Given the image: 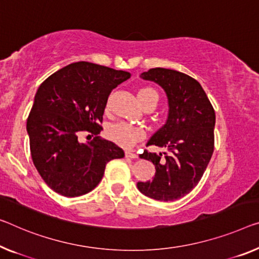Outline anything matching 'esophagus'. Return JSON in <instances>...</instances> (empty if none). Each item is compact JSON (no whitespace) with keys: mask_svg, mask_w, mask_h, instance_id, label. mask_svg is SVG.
Listing matches in <instances>:
<instances>
[{"mask_svg":"<svg viewBox=\"0 0 259 259\" xmlns=\"http://www.w3.org/2000/svg\"><path fill=\"white\" fill-rule=\"evenodd\" d=\"M125 156L128 157V158H137L138 155L135 154V153H133V152H131V150H126V152H125Z\"/></svg>","mask_w":259,"mask_h":259,"instance_id":"esophagus-1","label":"esophagus"}]
</instances>
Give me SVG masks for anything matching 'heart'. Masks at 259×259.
I'll list each match as a JSON object with an SVG mask.
<instances>
[{
	"label": "heart",
	"instance_id": "b5f03b06",
	"mask_svg": "<svg viewBox=\"0 0 259 259\" xmlns=\"http://www.w3.org/2000/svg\"><path fill=\"white\" fill-rule=\"evenodd\" d=\"M138 98L143 107L149 105L155 106L157 102V93L149 87H143L138 90ZM106 134L111 141L125 148H132L138 142L145 139V132L142 128L124 121L111 125L107 128Z\"/></svg>",
	"mask_w": 259,
	"mask_h": 259
}]
</instances>
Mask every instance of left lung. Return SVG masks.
I'll return each mask as SVG.
<instances>
[{"instance_id": "8db88e82", "label": "left lung", "mask_w": 259, "mask_h": 259, "mask_svg": "<svg viewBox=\"0 0 259 259\" xmlns=\"http://www.w3.org/2000/svg\"><path fill=\"white\" fill-rule=\"evenodd\" d=\"M156 82L169 99L166 124L155 133L147 146L166 147L169 153H150L141 158L156 169L152 181L139 182L138 189L147 197L174 201L190 193L201 180L214 152L215 111L200 83L181 71L152 68L141 74Z\"/></svg>"}]
</instances>
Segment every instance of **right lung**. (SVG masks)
Segmentation results:
<instances>
[{
	"mask_svg": "<svg viewBox=\"0 0 259 259\" xmlns=\"http://www.w3.org/2000/svg\"><path fill=\"white\" fill-rule=\"evenodd\" d=\"M130 76L127 71L79 61L55 71L39 87L26 122L31 157L57 193L78 197L90 192L102 181L107 162L125 156L98 134L111 91ZM83 132L95 138L89 144L78 143Z\"/></svg>",
	"mask_w": 259,
	"mask_h": 259,
	"instance_id": "right-lung-1",
	"label": "right lung"
}]
</instances>
